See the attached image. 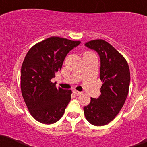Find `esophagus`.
Masks as SVG:
<instances>
[{"instance_id": "34e87169", "label": "esophagus", "mask_w": 147, "mask_h": 147, "mask_svg": "<svg viewBox=\"0 0 147 147\" xmlns=\"http://www.w3.org/2000/svg\"><path fill=\"white\" fill-rule=\"evenodd\" d=\"M74 92V93L75 94H76V95H77V96L82 94V92H79V91H77V90H74V92Z\"/></svg>"}]
</instances>
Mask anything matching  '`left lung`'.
Masks as SVG:
<instances>
[{"label": "left lung", "instance_id": "1", "mask_svg": "<svg viewBox=\"0 0 147 147\" xmlns=\"http://www.w3.org/2000/svg\"><path fill=\"white\" fill-rule=\"evenodd\" d=\"M85 45L100 55L102 85L100 97L91 98L90 103L84 107V113L92 125L102 126L113 121L125 103L129 90V67L125 58L105 40H91Z\"/></svg>", "mask_w": 147, "mask_h": 147}]
</instances>
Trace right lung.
<instances>
[{
	"mask_svg": "<svg viewBox=\"0 0 147 147\" xmlns=\"http://www.w3.org/2000/svg\"><path fill=\"white\" fill-rule=\"evenodd\" d=\"M81 43L51 37L31 47L21 69V89L32 116L38 122L59 121L71 100V90L57 89L51 79L61 69L67 54Z\"/></svg>",
	"mask_w": 147,
	"mask_h": 147,
	"instance_id": "obj_1",
	"label": "right lung"
}]
</instances>
